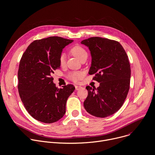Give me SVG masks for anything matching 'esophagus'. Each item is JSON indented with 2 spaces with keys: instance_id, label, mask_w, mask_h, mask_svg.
Here are the masks:
<instances>
[{
  "instance_id": "esophagus-1",
  "label": "esophagus",
  "mask_w": 155,
  "mask_h": 155,
  "mask_svg": "<svg viewBox=\"0 0 155 155\" xmlns=\"http://www.w3.org/2000/svg\"><path fill=\"white\" fill-rule=\"evenodd\" d=\"M75 90H76V91L80 90V89H81V88H82V87H81V86H77V85L75 86Z\"/></svg>"
}]
</instances>
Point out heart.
Instances as JSON below:
<instances>
[{
	"label": "heart",
	"instance_id": "obj_1",
	"mask_svg": "<svg viewBox=\"0 0 155 155\" xmlns=\"http://www.w3.org/2000/svg\"><path fill=\"white\" fill-rule=\"evenodd\" d=\"M71 52L75 57H76L80 60H81V59L84 57L86 55L87 56V51L83 47L78 45L75 46L73 48H72L71 49ZM59 61L61 66H64L65 64L66 55L64 53L60 55L59 58ZM84 75L85 73L83 71H73L69 74L68 78L74 82H77L79 80L83 79V77H84Z\"/></svg>",
	"mask_w": 155,
	"mask_h": 155
}]
</instances>
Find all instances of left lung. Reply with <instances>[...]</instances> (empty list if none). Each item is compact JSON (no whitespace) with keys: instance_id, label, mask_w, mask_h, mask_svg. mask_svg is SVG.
Wrapping results in <instances>:
<instances>
[{"instance_id":"1","label":"left lung","mask_w":155,"mask_h":155,"mask_svg":"<svg viewBox=\"0 0 155 155\" xmlns=\"http://www.w3.org/2000/svg\"><path fill=\"white\" fill-rule=\"evenodd\" d=\"M91 52L90 75L100 86H87L88 95L84 101L86 110L96 117L105 118L114 114L123 106L129 92L130 65L121 45L115 40L99 37L81 41Z\"/></svg>"}]
</instances>
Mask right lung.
I'll return each instance as SVG.
<instances>
[{"label":"right lung","instance_id":"1","mask_svg":"<svg viewBox=\"0 0 155 155\" xmlns=\"http://www.w3.org/2000/svg\"><path fill=\"white\" fill-rule=\"evenodd\" d=\"M74 40L53 36L34 40L23 53L18 71V91L27 112L34 119L53 123L66 113L68 97L75 90L72 84L58 88L51 77L60 68L63 49Z\"/></svg>","mask_w":155,"mask_h":155}]
</instances>
